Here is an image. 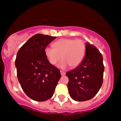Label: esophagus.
<instances>
[{"mask_svg": "<svg viewBox=\"0 0 121 121\" xmlns=\"http://www.w3.org/2000/svg\"><path fill=\"white\" fill-rule=\"evenodd\" d=\"M60 73H61V76H64V75L66 74V72L63 70H60Z\"/></svg>", "mask_w": 121, "mask_h": 121, "instance_id": "34e87169", "label": "esophagus"}]
</instances>
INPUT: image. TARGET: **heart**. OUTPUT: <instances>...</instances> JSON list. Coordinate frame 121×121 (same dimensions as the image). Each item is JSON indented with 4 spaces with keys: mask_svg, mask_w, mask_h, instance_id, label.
I'll list each match as a JSON object with an SVG mask.
<instances>
[{
    "mask_svg": "<svg viewBox=\"0 0 121 121\" xmlns=\"http://www.w3.org/2000/svg\"><path fill=\"white\" fill-rule=\"evenodd\" d=\"M53 48L47 47L45 54L48 62L55 65L61 60L59 66L65 69L78 66L83 60L86 52V45L81 39L63 38L52 44Z\"/></svg>",
    "mask_w": 121,
    "mask_h": 121,
    "instance_id": "heart-1",
    "label": "heart"
}]
</instances>
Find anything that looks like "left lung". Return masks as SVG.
Here are the masks:
<instances>
[{
    "label": "left lung",
    "mask_w": 121,
    "mask_h": 121,
    "mask_svg": "<svg viewBox=\"0 0 121 121\" xmlns=\"http://www.w3.org/2000/svg\"><path fill=\"white\" fill-rule=\"evenodd\" d=\"M104 70L102 55L95 46L87 43L82 61L66 73L70 96L78 101L92 99L102 85Z\"/></svg>",
    "instance_id": "8db88e82"
}]
</instances>
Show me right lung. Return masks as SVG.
Wrapping results in <instances>:
<instances>
[{
  "label": "right lung",
  "instance_id": "right-lung-1",
  "mask_svg": "<svg viewBox=\"0 0 121 121\" xmlns=\"http://www.w3.org/2000/svg\"><path fill=\"white\" fill-rule=\"evenodd\" d=\"M55 38L36 34L17 52L15 66L18 79L25 94L35 101L51 99L61 78L60 70L48 62L45 54L46 47Z\"/></svg>",
  "mask_w": 121,
  "mask_h": 121
}]
</instances>
